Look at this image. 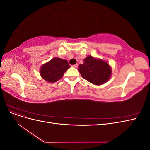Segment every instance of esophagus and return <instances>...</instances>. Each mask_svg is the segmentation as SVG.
I'll return each instance as SVG.
<instances>
[{
	"instance_id": "1",
	"label": "esophagus",
	"mask_w": 150,
	"mask_h": 150,
	"mask_svg": "<svg viewBox=\"0 0 150 150\" xmlns=\"http://www.w3.org/2000/svg\"><path fill=\"white\" fill-rule=\"evenodd\" d=\"M72 67H75V68H76L77 67H78V64H74V65H72Z\"/></svg>"
}]
</instances>
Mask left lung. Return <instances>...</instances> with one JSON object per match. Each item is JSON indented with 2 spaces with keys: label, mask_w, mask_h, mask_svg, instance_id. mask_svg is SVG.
Returning a JSON list of instances; mask_svg holds the SVG:
<instances>
[{
  "label": "left lung",
  "mask_w": 150,
  "mask_h": 150,
  "mask_svg": "<svg viewBox=\"0 0 150 150\" xmlns=\"http://www.w3.org/2000/svg\"><path fill=\"white\" fill-rule=\"evenodd\" d=\"M78 67L83 78L95 85L106 83L112 73L111 67L106 61L91 56L86 57L83 64H79Z\"/></svg>",
  "instance_id": "left-lung-1"
}]
</instances>
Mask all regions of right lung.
<instances>
[{
	"label": "right lung",
	"instance_id": "right-lung-1",
	"mask_svg": "<svg viewBox=\"0 0 150 150\" xmlns=\"http://www.w3.org/2000/svg\"><path fill=\"white\" fill-rule=\"evenodd\" d=\"M70 66L66 60L54 57L44 64L40 69L42 78L49 83H55L61 79Z\"/></svg>",
	"mask_w": 150,
	"mask_h": 150
}]
</instances>
